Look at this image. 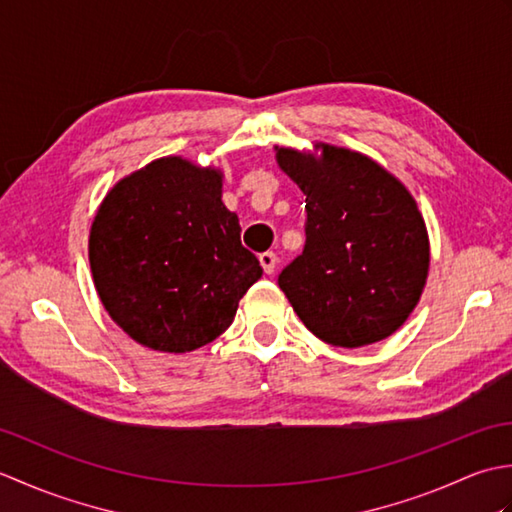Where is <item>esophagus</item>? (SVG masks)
<instances>
[{
	"instance_id": "esophagus-1",
	"label": "esophagus",
	"mask_w": 512,
	"mask_h": 512,
	"mask_svg": "<svg viewBox=\"0 0 512 512\" xmlns=\"http://www.w3.org/2000/svg\"><path fill=\"white\" fill-rule=\"evenodd\" d=\"M259 264H262V268H264V273L266 275H273L275 273V268H277V255L275 253H262L259 255Z\"/></svg>"
}]
</instances>
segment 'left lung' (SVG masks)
I'll return each mask as SVG.
<instances>
[{
    "label": "left lung",
    "instance_id": "left-lung-1",
    "mask_svg": "<svg viewBox=\"0 0 512 512\" xmlns=\"http://www.w3.org/2000/svg\"><path fill=\"white\" fill-rule=\"evenodd\" d=\"M277 147L306 195V246L281 270L303 325L321 341L363 347L407 321L429 275V235L405 184L358 151Z\"/></svg>",
    "mask_w": 512,
    "mask_h": 512
}]
</instances>
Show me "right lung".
<instances>
[{
  "mask_svg": "<svg viewBox=\"0 0 512 512\" xmlns=\"http://www.w3.org/2000/svg\"><path fill=\"white\" fill-rule=\"evenodd\" d=\"M239 233L220 169L169 156L129 173L90 228V268L107 314L156 352L215 341L264 273Z\"/></svg>",
  "mask_w": 512,
  "mask_h": 512,
  "instance_id": "add662e5",
  "label": "right lung"
}]
</instances>
